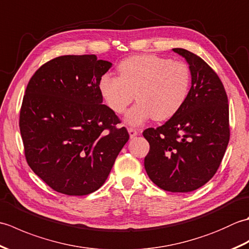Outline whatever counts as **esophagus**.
<instances>
[{"instance_id":"1","label":"esophagus","mask_w":249,"mask_h":249,"mask_svg":"<svg viewBox=\"0 0 249 249\" xmlns=\"http://www.w3.org/2000/svg\"><path fill=\"white\" fill-rule=\"evenodd\" d=\"M128 134H129L130 138H134V137H136L137 135H138V131H137L134 128H128Z\"/></svg>"}]
</instances>
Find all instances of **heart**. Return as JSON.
<instances>
[{
	"label": "heart",
	"mask_w": 249,
	"mask_h": 249,
	"mask_svg": "<svg viewBox=\"0 0 249 249\" xmlns=\"http://www.w3.org/2000/svg\"><path fill=\"white\" fill-rule=\"evenodd\" d=\"M118 72L119 77L105 73L98 88L106 105L116 114L124 112L136 94L138 103L125 115L128 126L171 119L188 97L190 71L183 62L155 54L135 55L122 61Z\"/></svg>",
	"instance_id": "b5f03b06"
}]
</instances>
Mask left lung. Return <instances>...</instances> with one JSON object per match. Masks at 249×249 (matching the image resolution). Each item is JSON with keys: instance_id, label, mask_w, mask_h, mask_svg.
<instances>
[{"instance_id": "obj_1", "label": "left lung", "mask_w": 249, "mask_h": 249, "mask_svg": "<svg viewBox=\"0 0 249 249\" xmlns=\"http://www.w3.org/2000/svg\"><path fill=\"white\" fill-rule=\"evenodd\" d=\"M189 66L192 87L182 109L160 127L147 128L144 168L151 181L171 193L203 186L217 171L229 143V106L216 72L188 50L174 48Z\"/></svg>"}]
</instances>
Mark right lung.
I'll return each instance as SVG.
<instances>
[{"label": "right lung", "mask_w": 249, "mask_h": 249, "mask_svg": "<svg viewBox=\"0 0 249 249\" xmlns=\"http://www.w3.org/2000/svg\"><path fill=\"white\" fill-rule=\"evenodd\" d=\"M111 67L95 54L62 55L36 71L26 87L19 122L26 161L55 192L97 190L129 139L99 92Z\"/></svg>", "instance_id": "right-lung-1"}]
</instances>
